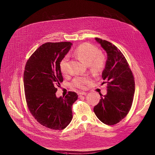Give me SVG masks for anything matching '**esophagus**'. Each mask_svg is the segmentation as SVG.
Returning a JSON list of instances; mask_svg holds the SVG:
<instances>
[{"instance_id": "obj_1", "label": "esophagus", "mask_w": 155, "mask_h": 155, "mask_svg": "<svg viewBox=\"0 0 155 155\" xmlns=\"http://www.w3.org/2000/svg\"><path fill=\"white\" fill-rule=\"evenodd\" d=\"M87 94V93L85 92H80L78 93V96H81L85 95V94Z\"/></svg>"}]
</instances>
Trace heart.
Here are the masks:
<instances>
[{"label":"heart","instance_id":"b5f03b06","mask_svg":"<svg viewBox=\"0 0 155 155\" xmlns=\"http://www.w3.org/2000/svg\"><path fill=\"white\" fill-rule=\"evenodd\" d=\"M73 55L79 60L87 64L90 71L95 75L100 74L104 70L106 58L105 55L99 51L98 48L90 43H84L79 45L74 51ZM68 58H63L59 63L60 70L63 74H66ZM91 78L89 76L77 77L72 81V86L79 89H84L89 83Z\"/></svg>","mask_w":155,"mask_h":155}]
</instances>
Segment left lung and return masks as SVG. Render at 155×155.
Wrapping results in <instances>:
<instances>
[{"label": "left lung", "mask_w": 155, "mask_h": 155, "mask_svg": "<svg viewBox=\"0 0 155 155\" xmlns=\"http://www.w3.org/2000/svg\"><path fill=\"white\" fill-rule=\"evenodd\" d=\"M107 54L102 78L107 83V93H99L101 99L94 107L96 117L104 124L119 123L128 114L134 99L135 81L132 71L122 53L111 42L95 38Z\"/></svg>", "instance_id": "left-lung-1"}]
</instances>
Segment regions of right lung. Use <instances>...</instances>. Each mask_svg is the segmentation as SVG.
<instances>
[{
	"label": "right lung",
	"mask_w": 155,
	"mask_h": 155,
	"mask_svg": "<svg viewBox=\"0 0 155 155\" xmlns=\"http://www.w3.org/2000/svg\"><path fill=\"white\" fill-rule=\"evenodd\" d=\"M70 42H47L41 45L26 62L23 80L28 108L38 123L62 130L72 119V105L78 99L75 92L57 97V87L63 81L59 63L69 51Z\"/></svg>",
	"instance_id": "obj_1"
}]
</instances>
